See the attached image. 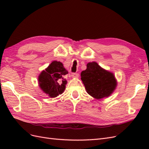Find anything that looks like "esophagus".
Segmentation results:
<instances>
[{"label": "esophagus", "instance_id": "34e87169", "mask_svg": "<svg viewBox=\"0 0 149 149\" xmlns=\"http://www.w3.org/2000/svg\"><path fill=\"white\" fill-rule=\"evenodd\" d=\"M71 76H72V78H78L79 77V74L78 73H72Z\"/></svg>", "mask_w": 149, "mask_h": 149}]
</instances>
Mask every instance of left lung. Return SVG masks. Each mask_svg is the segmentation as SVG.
<instances>
[{
    "mask_svg": "<svg viewBox=\"0 0 149 149\" xmlns=\"http://www.w3.org/2000/svg\"><path fill=\"white\" fill-rule=\"evenodd\" d=\"M81 76L86 92L96 100L110 96L117 87L118 82L114 73L103 69L96 62H90Z\"/></svg>",
    "mask_w": 149,
    "mask_h": 149,
    "instance_id": "8db88e82",
    "label": "left lung"
}]
</instances>
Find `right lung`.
I'll return each mask as SVG.
<instances>
[{
	"mask_svg": "<svg viewBox=\"0 0 149 149\" xmlns=\"http://www.w3.org/2000/svg\"><path fill=\"white\" fill-rule=\"evenodd\" d=\"M68 73L60 61H52L38 76L39 86L50 97H56L64 92L67 81L64 76Z\"/></svg>",
	"mask_w": 149,
	"mask_h": 149,
	"instance_id": "add662e5",
	"label": "right lung"
}]
</instances>
